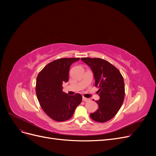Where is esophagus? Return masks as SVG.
<instances>
[{
	"mask_svg": "<svg viewBox=\"0 0 156 156\" xmlns=\"http://www.w3.org/2000/svg\"><path fill=\"white\" fill-rule=\"evenodd\" d=\"M83 101H90V99L87 98H84V97H83Z\"/></svg>",
	"mask_w": 156,
	"mask_h": 156,
	"instance_id": "1",
	"label": "esophagus"
}]
</instances>
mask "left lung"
<instances>
[{
  "mask_svg": "<svg viewBox=\"0 0 156 156\" xmlns=\"http://www.w3.org/2000/svg\"><path fill=\"white\" fill-rule=\"evenodd\" d=\"M83 62L90 68L99 88L100 99L96 101L98 109L91 113L92 120L105 122L114 117L119 111L125 96L124 81L119 70L107 60L96 58H82Z\"/></svg>",
  "mask_w": 156,
  "mask_h": 156,
  "instance_id": "1",
  "label": "left lung"
}]
</instances>
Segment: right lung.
Wrapping results in <instances>:
<instances>
[{
    "mask_svg": "<svg viewBox=\"0 0 156 156\" xmlns=\"http://www.w3.org/2000/svg\"><path fill=\"white\" fill-rule=\"evenodd\" d=\"M79 58H63L48 64L37 75L36 92L42 109L57 122L69 119L81 103L82 96H69L62 92V84L69 79L70 66Z\"/></svg>",
    "mask_w": 156,
    "mask_h": 156,
    "instance_id": "1",
    "label": "right lung"
}]
</instances>
